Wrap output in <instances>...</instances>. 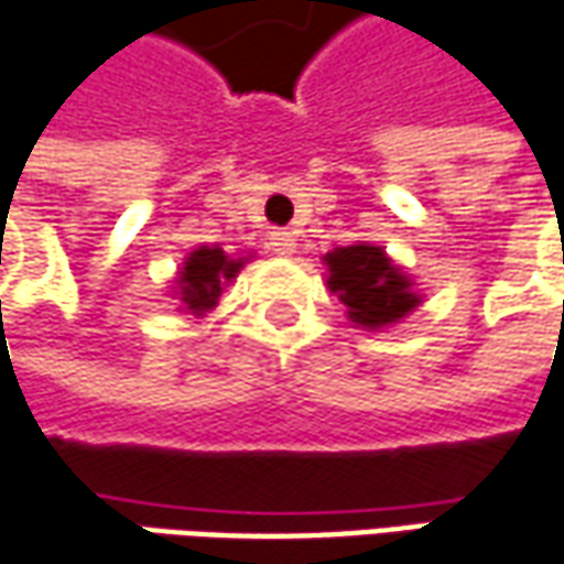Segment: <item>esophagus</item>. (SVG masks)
Wrapping results in <instances>:
<instances>
[{
	"instance_id": "esophagus-1",
	"label": "esophagus",
	"mask_w": 564,
	"mask_h": 564,
	"mask_svg": "<svg viewBox=\"0 0 564 564\" xmlns=\"http://www.w3.org/2000/svg\"><path fill=\"white\" fill-rule=\"evenodd\" d=\"M268 246L278 256H293L296 252V239H293V234H286V230H274V234L268 236Z\"/></svg>"
}]
</instances>
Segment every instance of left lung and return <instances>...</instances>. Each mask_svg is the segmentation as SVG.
<instances>
[{"label": "left lung", "instance_id": "left-lung-1", "mask_svg": "<svg viewBox=\"0 0 564 564\" xmlns=\"http://www.w3.org/2000/svg\"><path fill=\"white\" fill-rule=\"evenodd\" d=\"M330 293L340 296L347 315L362 328H381L404 318L420 300L410 281L379 246H344L325 256Z\"/></svg>", "mask_w": 564, "mask_h": 564}]
</instances>
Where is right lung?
I'll use <instances>...</instances> for the list:
<instances>
[{"label":"right lung","instance_id":"obj_1","mask_svg":"<svg viewBox=\"0 0 564 564\" xmlns=\"http://www.w3.org/2000/svg\"><path fill=\"white\" fill-rule=\"evenodd\" d=\"M242 261L224 256V249H195L185 258V268L180 271V300L192 315H205L208 308L217 306L224 283L236 278Z\"/></svg>","mask_w":564,"mask_h":564}]
</instances>
